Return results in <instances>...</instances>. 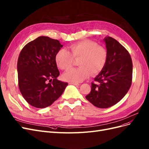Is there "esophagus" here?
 Instances as JSON below:
<instances>
[{"instance_id": "obj_1", "label": "esophagus", "mask_w": 149, "mask_h": 149, "mask_svg": "<svg viewBox=\"0 0 149 149\" xmlns=\"http://www.w3.org/2000/svg\"><path fill=\"white\" fill-rule=\"evenodd\" d=\"M69 84H71V85H76V86H79L80 85L78 83H75V82H70Z\"/></svg>"}]
</instances>
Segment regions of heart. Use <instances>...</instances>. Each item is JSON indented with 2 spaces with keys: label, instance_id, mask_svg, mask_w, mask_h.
Listing matches in <instances>:
<instances>
[{
  "label": "heart",
  "instance_id": "b5f03b06",
  "mask_svg": "<svg viewBox=\"0 0 149 149\" xmlns=\"http://www.w3.org/2000/svg\"><path fill=\"white\" fill-rule=\"evenodd\" d=\"M74 59H79L77 68H72L64 73L62 77L70 82L78 83L87 79L92 73L97 75L106 65L108 52L103 46L90 40H83L72 45L69 51L59 49L55 56L57 65L61 69L67 70L72 66Z\"/></svg>",
  "mask_w": 149,
  "mask_h": 149
}]
</instances>
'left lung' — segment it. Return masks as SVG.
I'll return each mask as SVG.
<instances>
[{
	"label": "left lung",
	"mask_w": 149,
	"mask_h": 149,
	"mask_svg": "<svg viewBox=\"0 0 149 149\" xmlns=\"http://www.w3.org/2000/svg\"><path fill=\"white\" fill-rule=\"evenodd\" d=\"M108 59L103 69L94 79L85 98L95 107L107 108L118 103L131 87L132 62L130 54L114 38H104Z\"/></svg>",
	"instance_id": "1"
}]
</instances>
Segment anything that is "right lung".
<instances>
[{
    "mask_svg": "<svg viewBox=\"0 0 149 149\" xmlns=\"http://www.w3.org/2000/svg\"><path fill=\"white\" fill-rule=\"evenodd\" d=\"M62 46L58 40L40 36L21 51L17 62L18 87L31 106L37 108L50 106L68 85L57 79L59 71L55 56Z\"/></svg>",
    "mask_w": 149,
    "mask_h": 149,
    "instance_id": "right-lung-1",
    "label": "right lung"
}]
</instances>
